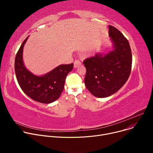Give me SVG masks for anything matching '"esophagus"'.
<instances>
[{"mask_svg":"<svg viewBox=\"0 0 153 153\" xmlns=\"http://www.w3.org/2000/svg\"><path fill=\"white\" fill-rule=\"evenodd\" d=\"M82 64L81 62L79 59H76L74 62V68H77Z\"/></svg>","mask_w":153,"mask_h":153,"instance_id":"obj_1","label":"esophagus"}]
</instances>
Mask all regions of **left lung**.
I'll return each mask as SVG.
<instances>
[{
    "label": "left lung",
    "mask_w": 153,
    "mask_h": 153,
    "mask_svg": "<svg viewBox=\"0 0 153 153\" xmlns=\"http://www.w3.org/2000/svg\"><path fill=\"white\" fill-rule=\"evenodd\" d=\"M109 36L113 50L97 53L83 61L86 68L85 84L94 96H110L127 81L131 70L132 54L128 40L115 27L109 25Z\"/></svg>",
    "instance_id": "1"
}]
</instances>
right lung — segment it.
Instances as JSON below:
<instances>
[{"label": "right lung", "instance_id": "1", "mask_svg": "<svg viewBox=\"0 0 153 153\" xmlns=\"http://www.w3.org/2000/svg\"><path fill=\"white\" fill-rule=\"evenodd\" d=\"M28 37L22 43L15 58L17 82L22 91L34 100L42 103H52L62 93L66 77L73 70V63L59 65L43 76L34 75L27 69L23 61L24 47Z\"/></svg>", "mask_w": 153, "mask_h": 153}]
</instances>
